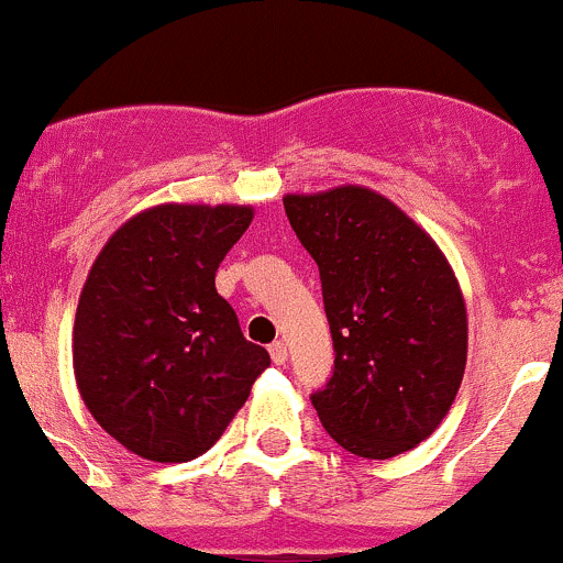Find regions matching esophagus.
I'll list each match as a JSON object with an SVG mask.
<instances>
[{
    "instance_id": "34e87169",
    "label": "esophagus",
    "mask_w": 563,
    "mask_h": 563,
    "mask_svg": "<svg viewBox=\"0 0 563 563\" xmlns=\"http://www.w3.org/2000/svg\"><path fill=\"white\" fill-rule=\"evenodd\" d=\"M268 352H271V361H274L276 366H284V363H287V344H284V341H274Z\"/></svg>"
}]
</instances>
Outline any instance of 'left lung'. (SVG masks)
<instances>
[{
    "label": "left lung",
    "mask_w": 563,
    "mask_h": 563,
    "mask_svg": "<svg viewBox=\"0 0 563 563\" xmlns=\"http://www.w3.org/2000/svg\"><path fill=\"white\" fill-rule=\"evenodd\" d=\"M320 268L333 374L311 393L324 431L361 457L401 455L444 420L466 368V303L422 228L366 187L287 195Z\"/></svg>",
    "instance_id": "1"
}]
</instances>
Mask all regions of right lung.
<instances>
[{"label":"right lung","instance_id":"1","mask_svg":"<svg viewBox=\"0 0 563 563\" xmlns=\"http://www.w3.org/2000/svg\"><path fill=\"white\" fill-rule=\"evenodd\" d=\"M249 224V206L167 202L121 224L97 254L75 311V382L130 453L202 455L271 366L213 282Z\"/></svg>","mask_w":563,"mask_h":563}]
</instances>
